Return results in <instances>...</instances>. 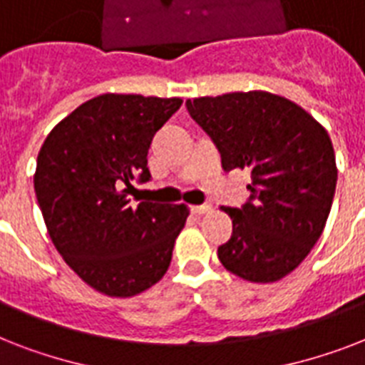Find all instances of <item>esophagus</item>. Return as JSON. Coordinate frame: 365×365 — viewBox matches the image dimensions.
I'll return each mask as SVG.
<instances>
[{
    "instance_id": "1",
    "label": "esophagus",
    "mask_w": 365,
    "mask_h": 365,
    "mask_svg": "<svg viewBox=\"0 0 365 365\" xmlns=\"http://www.w3.org/2000/svg\"><path fill=\"white\" fill-rule=\"evenodd\" d=\"M212 210L210 205H197V206H191V212L193 214H208Z\"/></svg>"
}]
</instances>
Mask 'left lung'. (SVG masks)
I'll return each instance as SVG.
<instances>
[{
	"label": "left lung",
	"instance_id": "obj_1",
	"mask_svg": "<svg viewBox=\"0 0 365 365\" xmlns=\"http://www.w3.org/2000/svg\"><path fill=\"white\" fill-rule=\"evenodd\" d=\"M185 106L216 143L223 170L252 174L248 202L223 208L233 235L217 257L244 280L277 282L309 255L331 210L337 166L328 132L292 100L263 91Z\"/></svg>",
	"mask_w": 365,
	"mask_h": 365
}]
</instances>
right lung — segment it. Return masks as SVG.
<instances>
[{
    "label": "right lung",
    "mask_w": 365,
    "mask_h": 365,
    "mask_svg": "<svg viewBox=\"0 0 365 365\" xmlns=\"http://www.w3.org/2000/svg\"><path fill=\"white\" fill-rule=\"evenodd\" d=\"M180 106V98L100 94L54 126L37 155L34 187L48 237L100 294H142L170 265L187 206L134 205L128 193L134 182H149L151 140Z\"/></svg>",
    "instance_id": "obj_1"
}]
</instances>
